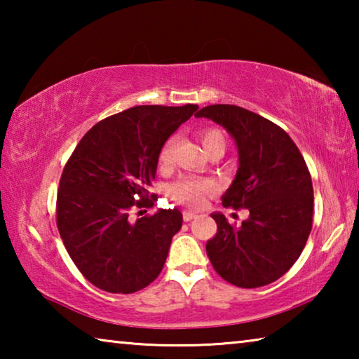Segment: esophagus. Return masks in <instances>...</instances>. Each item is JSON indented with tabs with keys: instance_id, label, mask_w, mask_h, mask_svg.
<instances>
[{
	"instance_id": "34e87169",
	"label": "esophagus",
	"mask_w": 359,
	"mask_h": 359,
	"mask_svg": "<svg viewBox=\"0 0 359 359\" xmlns=\"http://www.w3.org/2000/svg\"><path fill=\"white\" fill-rule=\"evenodd\" d=\"M198 215L194 214V212H190V210H185L184 212V220L185 222H190V220H193V218H196Z\"/></svg>"
}]
</instances>
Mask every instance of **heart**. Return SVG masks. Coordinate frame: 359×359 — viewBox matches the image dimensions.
I'll return each mask as SVG.
<instances>
[{
  "label": "heart",
  "mask_w": 359,
  "mask_h": 359,
  "mask_svg": "<svg viewBox=\"0 0 359 359\" xmlns=\"http://www.w3.org/2000/svg\"><path fill=\"white\" fill-rule=\"evenodd\" d=\"M201 141L203 147L208 150L210 145L214 144H224V136L218 130H208L201 135ZM172 150L174 139H169V141L163 145V149L160 151V161L163 165L171 161ZM212 188H214V185H212L209 180H201L196 177H182L169 188V193H171V196L180 204L190 205V208H199V205L203 204L204 193L210 191Z\"/></svg>",
  "instance_id": "b5f03b06"
}]
</instances>
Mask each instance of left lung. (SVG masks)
<instances>
[{
	"mask_svg": "<svg viewBox=\"0 0 359 359\" xmlns=\"http://www.w3.org/2000/svg\"><path fill=\"white\" fill-rule=\"evenodd\" d=\"M198 118L223 126L234 139L239 168L223 205L247 209L241 226L210 214L217 234L205 252L218 276L241 288L276 282L299 258L313 217L312 179L299 149L280 126L239 106H205Z\"/></svg>",
	"mask_w": 359,
	"mask_h": 359,
	"instance_id": "obj_1",
	"label": "left lung"
}]
</instances>
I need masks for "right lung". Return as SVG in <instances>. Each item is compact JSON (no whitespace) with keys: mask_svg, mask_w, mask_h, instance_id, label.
Segmentation results:
<instances>
[{"mask_svg":"<svg viewBox=\"0 0 359 359\" xmlns=\"http://www.w3.org/2000/svg\"><path fill=\"white\" fill-rule=\"evenodd\" d=\"M196 104L136 106L96 123L72 151L57 196V226L77 269L109 293H136L160 274L180 210L130 218L154 205L145 187L155 179L163 145ZM141 198V202H136Z\"/></svg>","mask_w":359,"mask_h":359,"instance_id":"obj_1","label":"right lung"}]
</instances>
